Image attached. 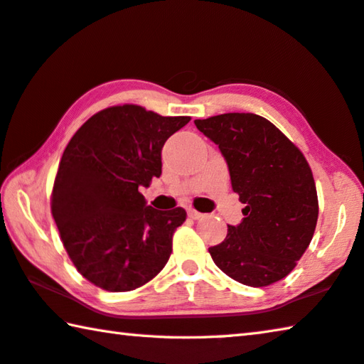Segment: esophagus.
<instances>
[{
    "label": "esophagus",
    "mask_w": 364,
    "mask_h": 364,
    "mask_svg": "<svg viewBox=\"0 0 364 364\" xmlns=\"http://www.w3.org/2000/svg\"><path fill=\"white\" fill-rule=\"evenodd\" d=\"M187 214H188V218H190V219H195V221H196V219H201V218H203V214L198 213L196 210H193V208H188V210H187Z\"/></svg>",
    "instance_id": "obj_1"
}]
</instances>
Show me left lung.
Masks as SVG:
<instances>
[{"label":"left lung","instance_id":"8db88e82","mask_svg":"<svg viewBox=\"0 0 364 364\" xmlns=\"http://www.w3.org/2000/svg\"><path fill=\"white\" fill-rule=\"evenodd\" d=\"M228 161L243 221L229 225L210 248L216 266L234 281L266 287L294 271L318 223V193L303 153L272 122L252 112L196 119Z\"/></svg>","mask_w":364,"mask_h":364}]
</instances>
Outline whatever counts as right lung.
Returning a JSON list of instances; mask_svg holds the SVG:
<instances>
[{
  "instance_id": "add662e5",
  "label": "right lung",
  "mask_w": 364,
  "mask_h": 364,
  "mask_svg": "<svg viewBox=\"0 0 364 364\" xmlns=\"http://www.w3.org/2000/svg\"><path fill=\"white\" fill-rule=\"evenodd\" d=\"M188 116L164 117L136 105L93 114L68 143L51 193V213L70 261L108 291L150 282L168 263L183 208L148 206L140 187L161 176L166 140Z\"/></svg>"
}]
</instances>
